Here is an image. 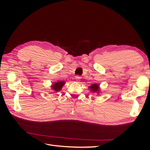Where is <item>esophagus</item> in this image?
I'll return each mask as SVG.
<instances>
[{
    "mask_svg": "<svg viewBox=\"0 0 150 150\" xmlns=\"http://www.w3.org/2000/svg\"><path fill=\"white\" fill-rule=\"evenodd\" d=\"M80 79H81V78H80V77H79V76H76V80L77 82H79Z\"/></svg>",
    "mask_w": 150,
    "mask_h": 150,
    "instance_id": "esophagus-1",
    "label": "esophagus"
}]
</instances>
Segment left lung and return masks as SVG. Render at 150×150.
Here are the masks:
<instances>
[{
    "instance_id": "left-lung-1",
    "label": "left lung",
    "mask_w": 150,
    "mask_h": 150,
    "mask_svg": "<svg viewBox=\"0 0 150 150\" xmlns=\"http://www.w3.org/2000/svg\"><path fill=\"white\" fill-rule=\"evenodd\" d=\"M88 88H89V89L91 91V92L93 93H97L98 94H99L101 91L99 85L96 83L92 84L91 85L89 86Z\"/></svg>"
}]
</instances>
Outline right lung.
I'll list each match as a JSON object with an SVG mask.
<instances>
[{"label":"right lung","instance_id":"1","mask_svg":"<svg viewBox=\"0 0 150 150\" xmlns=\"http://www.w3.org/2000/svg\"><path fill=\"white\" fill-rule=\"evenodd\" d=\"M65 84L66 83L64 82V81H58L51 86V89H52L55 92L59 91L61 90L62 86Z\"/></svg>","mask_w":150,"mask_h":150}]
</instances>
